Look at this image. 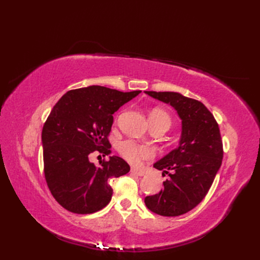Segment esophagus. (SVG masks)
I'll return each mask as SVG.
<instances>
[{"mask_svg": "<svg viewBox=\"0 0 260 260\" xmlns=\"http://www.w3.org/2000/svg\"><path fill=\"white\" fill-rule=\"evenodd\" d=\"M131 172L133 175H137V176H140V177H142V176L145 175V172L143 170H139L137 168H131Z\"/></svg>", "mask_w": 260, "mask_h": 260, "instance_id": "obj_1", "label": "esophagus"}]
</instances>
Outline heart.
Here are the masks:
<instances>
[{
	"label": "heart",
	"mask_w": 260,
	"mask_h": 260,
	"mask_svg": "<svg viewBox=\"0 0 260 260\" xmlns=\"http://www.w3.org/2000/svg\"><path fill=\"white\" fill-rule=\"evenodd\" d=\"M149 121L151 122H161L165 123L169 128L171 124V118L167 112L162 111V109L156 108L152 113L149 114ZM120 154L124 157L125 159L130 161L131 164H140L143 159L151 158L154 156V151L148 146L139 145L133 142V141H123L119 144Z\"/></svg>",
	"instance_id": "heart-1"
}]
</instances>
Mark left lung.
<instances>
[{
	"instance_id": "obj_1",
	"label": "left lung",
	"mask_w": 260,
	"mask_h": 260,
	"mask_svg": "<svg viewBox=\"0 0 260 260\" xmlns=\"http://www.w3.org/2000/svg\"><path fill=\"white\" fill-rule=\"evenodd\" d=\"M175 108L181 119L179 144L154 168L170 177L164 188L146 196V207L157 215L176 217L190 211L205 198L222 162V141L218 123L202 102L178 92L145 91Z\"/></svg>"
}]
</instances>
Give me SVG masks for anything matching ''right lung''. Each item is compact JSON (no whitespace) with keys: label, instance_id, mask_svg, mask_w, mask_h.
<instances>
[{"label":"right lung","instance_id":"obj_1","mask_svg":"<svg viewBox=\"0 0 260 260\" xmlns=\"http://www.w3.org/2000/svg\"><path fill=\"white\" fill-rule=\"evenodd\" d=\"M140 93L90 85L68 91L53 107L41 137L44 175L54 199L65 209L93 214L111 202L108 180L128 174L130 166L120 157L109 156L96 167L89 155L111 153L107 136L113 114Z\"/></svg>","mask_w":260,"mask_h":260}]
</instances>
